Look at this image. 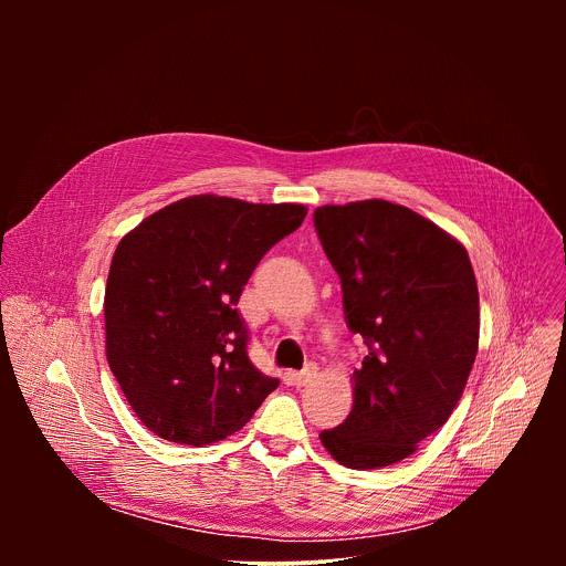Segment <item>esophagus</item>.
<instances>
[{
    "mask_svg": "<svg viewBox=\"0 0 566 566\" xmlns=\"http://www.w3.org/2000/svg\"><path fill=\"white\" fill-rule=\"evenodd\" d=\"M315 376H317V365L308 363V365H306L302 371L293 374V380H295V385H297V387H304V385L313 382V380H315Z\"/></svg>",
    "mask_w": 566,
    "mask_h": 566,
    "instance_id": "34e87169",
    "label": "esophagus"
}]
</instances>
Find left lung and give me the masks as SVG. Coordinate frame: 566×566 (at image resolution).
<instances>
[{"instance_id":"8db88e82","label":"left lung","mask_w":566,"mask_h":566,"mask_svg":"<svg viewBox=\"0 0 566 566\" xmlns=\"http://www.w3.org/2000/svg\"><path fill=\"white\" fill-rule=\"evenodd\" d=\"M313 223L347 327L369 347L349 417L319 441L347 468H385L437 432L463 394L479 345L474 271L454 237L406 206H322Z\"/></svg>"}]
</instances>
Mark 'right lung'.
Masks as SVG:
<instances>
[{"label":"right lung","instance_id":"1","mask_svg":"<svg viewBox=\"0 0 566 566\" xmlns=\"http://www.w3.org/2000/svg\"><path fill=\"white\" fill-rule=\"evenodd\" d=\"M304 217L300 203L197 195L120 239L105 289V347L149 432L197 448L221 441L280 385L251 363L237 302L266 251Z\"/></svg>","mask_w":566,"mask_h":566}]
</instances>
